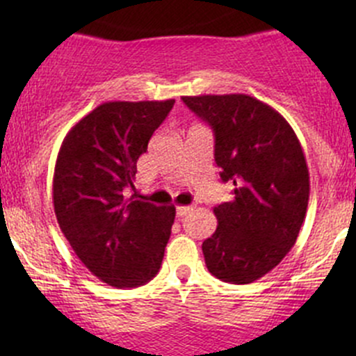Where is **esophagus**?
Returning a JSON list of instances; mask_svg holds the SVG:
<instances>
[{
    "mask_svg": "<svg viewBox=\"0 0 356 356\" xmlns=\"http://www.w3.org/2000/svg\"><path fill=\"white\" fill-rule=\"evenodd\" d=\"M193 207H177L175 208V213H177V217H184V215L189 213Z\"/></svg>",
    "mask_w": 356,
    "mask_h": 356,
    "instance_id": "1",
    "label": "esophagus"
}]
</instances>
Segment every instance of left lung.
Listing matches in <instances>:
<instances>
[{
	"mask_svg": "<svg viewBox=\"0 0 356 356\" xmlns=\"http://www.w3.org/2000/svg\"><path fill=\"white\" fill-rule=\"evenodd\" d=\"M213 129L220 179L234 200L213 208L218 225L203 243L211 275L250 284L277 267L296 243L310 196L307 160L279 111L248 95L182 96Z\"/></svg>",
	"mask_w": 356,
	"mask_h": 356,
	"instance_id": "1",
	"label": "left lung"
}]
</instances>
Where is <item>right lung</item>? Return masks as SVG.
Wrapping results in <instances>:
<instances>
[{
    "label": "right lung",
    "mask_w": 356,
    "mask_h": 356,
    "mask_svg": "<svg viewBox=\"0 0 356 356\" xmlns=\"http://www.w3.org/2000/svg\"><path fill=\"white\" fill-rule=\"evenodd\" d=\"M108 102L68 131L53 175L56 220L79 260L113 288H138L160 270L175 207H156L134 191L139 156L174 106Z\"/></svg>",
    "instance_id": "add662e5"
}]
</instances>
